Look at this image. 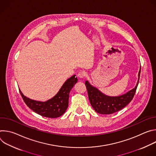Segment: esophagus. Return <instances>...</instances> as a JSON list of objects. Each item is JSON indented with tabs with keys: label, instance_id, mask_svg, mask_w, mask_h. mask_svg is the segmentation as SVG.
I'll return each mask as SVG.
<instances>
[{
	"label": "esophagus",
	"instance_id": "esophagus-1",
	"mask_svg": "<svg viewBox=\"0 0 156 156\" xmlns=\"http://www.w3.org/2000/svg\"><path fill=\"white\" fill-rule=\"evenodd\" d=\"M86 76V73L85 72H80L78 74V76L80 78H83Z\"/></svg>",
	"mask_w": 156,
	"mask_h": 156
}]
</instances>
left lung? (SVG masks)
<instances>
[{"mask_svg":"<svg viewBox=\"0 0 156 156\" xmlns=\"http://www.w3.org/2000/svg\"><path fill=\"white\" fill-rule=\"evenodd\" d=\"M140 72L141 66L136 86L125 94L119 96H107L101 92L98 88L92 86L88 81H86L85 84L87 87L89 100L96 112L104 115L112 114L126 106L134 97L139 83Z\"/></svg>","mask_w":156,"mask_h":156,"instance_id":"1","label":"left lung"}]
</instances>
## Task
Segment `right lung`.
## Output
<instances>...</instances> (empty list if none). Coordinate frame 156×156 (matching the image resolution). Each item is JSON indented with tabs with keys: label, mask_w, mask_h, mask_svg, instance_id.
<instances>
[{
	"label": "right lung",
	"mask_w": 156,
	"mask_h": 156,
	"mask_svg": "<svg viewBox=\"0 0 156 156\" xmlns=\"http://www.w3.org/2000/svg\"><path fill=\"white\" fill-rule=\"evenodd\" d=\"M77 81L76 75L72 76L63 83L55 96L45 102L31 99L25 96L20 90V93L27 106L34 112L48 118H57L67 109L70 92Z\"/></svg>",
	"instance_id": "obj_1"
}]
</instances>
